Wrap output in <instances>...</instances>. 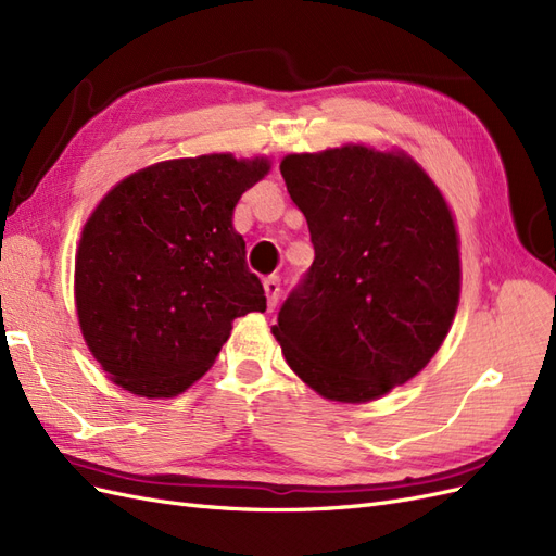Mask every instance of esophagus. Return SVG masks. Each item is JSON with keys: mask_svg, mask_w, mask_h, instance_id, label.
I'll use <instances>...</instances> for the list:
<instances>
[{"mask_svg": "<svg viewBox=\"0 0 556 556\" xmlns=\"http://www.w3.org/2000/svg\"><path fill=\"white\" fill-rule=\"evenodd\" d=\"M264 294H266V304H268V308H276V304H278V296H280V282H278V278H264Z\"/></svg>", "mask_w": 556, "mask_h": 556, "instance_id": "obj_1", "label": "esophagus"}]
</instances>
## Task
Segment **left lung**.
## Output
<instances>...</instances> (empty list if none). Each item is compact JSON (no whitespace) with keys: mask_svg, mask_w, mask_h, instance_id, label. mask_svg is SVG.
Returning a JSON list of instances; mask_svg holds the SVG:
<instances>
[{"mask_svg":"<svg viewBox=\"0 0 556 556\" xmlns=\"http://www.w3.org/2000/svg\"><path fill=\"white\" fill-rule=\"evenodd\" d=\"M280 174L315 260L271 333L313 392L368 403L441 350L462 294L459 231L439 185L401 148L290 153Z\"/></svg>","mask_w":556,"mask_h":556,"instance_id":"obj_1","label":"left lung"}]
</instances>
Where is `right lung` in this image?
<instances>
[{
	"label": "right lung",
	"mask_w": 556,
	"mask_h": 556,
	"mask_svg": "<svg viewBox=\"0 0 556 556\" xmlns=\"http://www.w3.org/2000/svg\"><path fill=\"white\" fill-rule=\"evenodd\" d=\"M268 172L266 155L164 160L94 206L76 248L74 301L83 341L117 387L182 394L213 366L233 319L266 311L233 208Z\"/></svg>",
	"instance_id": "add662e5"
}]
</instances>
